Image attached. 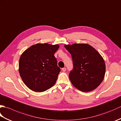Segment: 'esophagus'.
I'll use <instances>...</instances> for the list:
<instances>
[{"instance_id":"34e87169","label":"esophagus","mask_w":121,"mask_h":121,"mask_svg":"<svg viewBox=\"0 0 121 121\" xmlns=\"http://www.w3.org/2000/svg\"><path fill=\"white\" fill-rule=\"evenodd\" d=\"M66 68H62V71H63V72H65L66 71Z\"/></svg>"}]
</instances>
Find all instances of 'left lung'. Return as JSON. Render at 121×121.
Instances as JSON below:
<instances>
[{"instance_id":"left-lung-1","label":"left lung","mask_w":121,"mask_h":121,"mask_svg":"<svg viewBox=\"0 0 121 121\" xmlns=\"http://www.w3.org/2000/svg\"><path fill=\"white\" fill-rule=\"evenodd\" d=\"M65 47L72 58L73 69L69 76L73 85L83 92L96 89L103 81L106 72L102 56L86 43L65 45Z\"/></svg>"}]
</instances>
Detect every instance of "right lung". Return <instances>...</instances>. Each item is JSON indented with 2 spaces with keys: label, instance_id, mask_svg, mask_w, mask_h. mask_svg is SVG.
I'll list each match as a JSON object with an SVG mask.
<instances>
[{
  "label": "right lung",
  "instance_id": "add662e5",
  "mask_svg": "<svg viewBox=\"0 0 121 121\" xmlns=\"http://www.w3.org/2000/svg\"><path fill=\"white\" fill-rule=\"evenodd\" d=\"M59 48L58 45L37 43L22 53L19 60V73L30 90L43 92L55 85L61 71L54 56Z\"/></svg>",
  "mask_w": 121,
  "mask_h": 121
}]
</instances>
